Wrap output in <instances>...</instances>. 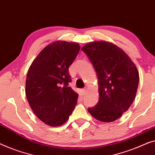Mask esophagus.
Segmentation results:
<instances>
[{
  "label": "esophagus",
  "mask_w": 155,
  "mask_h": 155,
  "mask_svg": "<svg viewBox=\"0 0 155 155\" xmlns=\"http://www.w3.org/2000/svg\"><path fill=\"white\" fill-rule=\"evenodd\" d=\"M86 91H87V88H84V89H82V94L84 95L85 93H86Z\"/></svg>",
  "instance_id": "esophagus-1"
}]
</instances>
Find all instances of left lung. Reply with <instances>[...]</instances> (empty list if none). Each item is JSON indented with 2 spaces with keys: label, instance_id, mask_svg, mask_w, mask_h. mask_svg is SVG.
I'll list each match as a JSON object with an SVG mask.
<instances>
[{
  "label": "left lung",
  "instance_id": "8db88e82",
  "mask_svg": "<svg viewBox=\"0 0 155 155\" xmlns=\"http://www.w3.org/2000/svg\"><path fill=\"white\" fill-rule=\"evenodd\" d=\"M98 77L99 102L88 112L102 122L121 117L136 97L139 83L137 67L127 54L105 41L89 42L81 48Z\"/></svg>",
  "mask_w": 155,
  "mask_h": 155
}]
</instances>
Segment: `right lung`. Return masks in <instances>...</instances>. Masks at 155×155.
Listing matches in <instances>:
<instances>
[{
    "label": "right lung",
    "instance_id": "1",
    "mask_svg": "<svg viewBox=\"0 0 155 155\" xmlns=\"http://www.w3.org/2000/svg\"><path fill=\"white\" fill-rule=\"evenodd\" d=\"M80 48L78 43L53 41L38 53L28 70V102L36 116L50 126L66 123L77 104L78 93L68 86L69 67Z\"/></svg>",
    "mask_w": 155,
    "mask_h": 155
}]
</instances>
